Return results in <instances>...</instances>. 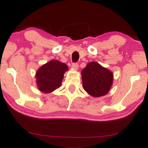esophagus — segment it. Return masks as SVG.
Listing matches in <instances>:
<instances>
[{
    "instance_id": "1",
    "label": "esophagus",
    "mask_w": 148,
    "mask_h": 148,
    "mask_svg": "<svg viewBox=\"0 0 148 148\" xmlns=\"http://www.w3.org/2000/svg\"><path fill=\"white\" fill-rule=\"evenodd\" d=\"M78 67H79V66H78V64H73L72 65V68L74 69V70H78Z\"/></svg>"
}]
</instances>
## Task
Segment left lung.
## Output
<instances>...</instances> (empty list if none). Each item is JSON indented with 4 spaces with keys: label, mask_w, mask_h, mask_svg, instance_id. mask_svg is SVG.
I'll list each match as a JSON object with an SVG mask.
<instances>
[{
    "label": "left lung",
    "mask_w": 148,
    "mask_h": 148,
    "mask_svg": "<svg viewBox=\"0 0 148 148\" xmlns=\"http://www.w3.org/2000/svg\"><path fill=\"white\" fill-rule=\"evenodd\" d=\"M82 87L94 97L105 95L113 84V73L95 62L88 63L81 72Z\"/></svg>",
    "instance_id": "1"
}]
</instances>
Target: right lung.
<instances>
[{"label": "right lung", "mask_w": 148, "mask_h": 148, "mask_svg": "<svg viewBox=\"0 0 148 148\" xmlns=\"http://www.w3.org/2000/svg\"><path fill=\"white\" fill-rule=\"evenodd\" d=\"M68 71L66 64L58 60H51L42 65L36 72L38 89L43 93H49L62 86L64 74Z\"/></svg>", "instance_id": "add662e5"}]
</instances>
